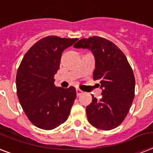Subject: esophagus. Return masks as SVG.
I'll use <instances>...</instances> for the list:
<instances>
[{
    "label": "esophagus",
    "mask_w": 153,
    "mask_h": 153,
    "mask_svg": "<svg viewBox=\"0 0 153 153\" xmlns=\"http://www.w3.org/2000/svg\"><path fill=\"white\" fill-rule=\"evenodd\" d=\"M76 93H77V95L79 96V95H81L82 94V91L81 90L79 89H76Z\"/></svg>",
    "instance_id": "1"
}]
</instances>
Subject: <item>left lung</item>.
Returning a JSON list of instances; mask_svg holds the SVG:
<instances>
[{"label":"left lung","mask_w":153,"mask_h":153,"mask_svg":"<svg viewBox=\"0 0 153 153\" xmlns=\"http://www.w3.org/2000/svg\"><path fill=\"white\" fill-rule=\"evenodd\" d=\"M74 48L87 49L95 57L93 79L100 82L102 98L92 95L86 108L87 120L102 130L118 127L128 115L135 96V77L123 53L113 42L100 37L82 38Z\"/></svg>","instance_id":"1"}]
</instances>
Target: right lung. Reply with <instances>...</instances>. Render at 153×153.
<instances>
[{"mask_svg": "<svg viewBox=\"0 0 153 153\" xmlns=\"http://www.w3.org/2000/svg\"><path fill=\"white\" fill-rule=\"evenodd\" d=\"M78 38L48 36L27 51L17 70V94L30 122L51 130L66 122L76 98V90L56 87L53 76L60 66L62 53Z\"/></svg>", "mask_w": 153, "mask_h": 153, "instance_id": "obj_1", "label": "right lung"}]
</instances>
